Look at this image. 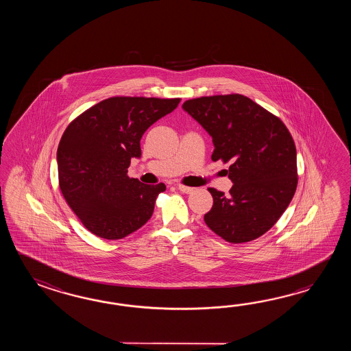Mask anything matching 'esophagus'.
I'll return each mask as SVG.
<instances>
[{
	"instance_id": "34e87169",
	"label": "esophagus",
	"mask_w": 351,
	"mask_h": 351,
	"mask_svg": "<svg viewBox=\"0 0 351 351\" xmlns=\"http://www.w3.org/2000/svg\"><path fill=\"white\" fill-rule=\"evenodd\" d=\"M178 189L183 193H192L194 191L193 186H184V184H178Z\"/></svg>"
}]
</instances>
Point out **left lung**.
<instances>
[{"mask_svg":"<svg viewBox=\"0 0 351 351\" xmlns=\"http://www.w3.org/2000/svg\"><path fill=\"white\" fill-rule=\"evenodd\" d=\"M183 109L212 136V160L231 163L230 194L208 188L213 206L204 222L230 243L261 237L296 192L291 133L278 117L241 94L195 97L184 101Z\"/></svg>","mask_w":351,"mask_h":351,"instance_id":"left-lung-1","label":"left lung"}]
</instances>
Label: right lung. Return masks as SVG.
<instances>
[{
  "label": "right lung",
  "instance_id": "obj_1",
  "mask_svg": "<svg viewBox=\"0 0 351 351\" xmlns=\"http://www.w3.org/2000/svg\"><path fill=\"white\" fill-rule=\"evenodd\" d=\"M180 99L112 97L67 125L58 148L59 186L69 207L97 237L121 239L148 222L165 183L128 176L145 130Z\"/></svg>",
  "mask_w": 351,
  "mask_h": 351
}]
</instances>
